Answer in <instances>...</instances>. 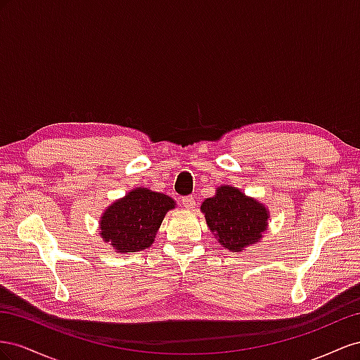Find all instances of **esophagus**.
<instances>
[{
	"mask_svg": "<svg viewBox=\"0 0 360 360\" xmlns=\"http://www.w3.org/2000/svg\"><path fill=\"white\" fill-rule=\"evenodd\" d=\"M181 203H182V207H186L187 210H194V208H196V199H194V196L182 198Z\"/></svg>",
	"mask_w": 360,
	"mask_h": 360,
	"instance_id": "34e87169",
	"label": "esophagus"
}]
</instances>
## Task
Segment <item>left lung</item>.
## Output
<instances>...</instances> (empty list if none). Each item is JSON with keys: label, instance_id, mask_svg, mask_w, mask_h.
<instances>
[{"label": "left lung", "instance_id": "8db88e82", "mask_svg": "<svg viewBox=\"0 0 360 360\" xmlns=\"http://www.w3.org/2000/svg\"><path fill=\"white\" fill-rule=\"evenodd\" d=\"M200 210L215 238L231 252H240L258 241L269 219L264 205L229 186L217 188L215 196L205 200Z\"/></svg>", "mask_w": 360, "mask_h": 360}]
</instances>
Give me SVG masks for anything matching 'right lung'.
<instances>
[{
  "mask_svg": "<svg viewBox=\"0 0 360 360\" xmlns=\"http://www.w3.org/2000/svg\"><path fill=\"white\" fill-rule=\"evenodd\" d=\"M174 200L166 194L136 188L115 202L101 219V235L120 253L149 248Z\"/></svg>",
  "mask_w": 360,
  "mask_h": 360,
  "instance_id": "right-lung-1",
  "label": "right lung"
}]
</instances>
